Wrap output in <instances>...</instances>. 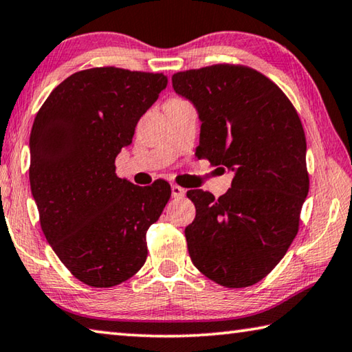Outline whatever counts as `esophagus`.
Instances as JSON below:
<instances>
[{
  "label": "esophagus",
  "mask_w": 352,
  "mask_h": 352,
  "mask_svg": "<svg viewBox=\"0 0 352 352\" xmlns=\"http://www.w3.org/2000/svg\"><path fill=\"white\" fill-rule=\"evenodd\" d=\"M170 190H172V197L174 198H183L184 195H186V189L178 186V184H172Z\"/></svg>",
  "instance_id": "obj_1"
}]
</instances>
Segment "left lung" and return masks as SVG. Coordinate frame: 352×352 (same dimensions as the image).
Here are the masks:
<instances>
[{
  "label": "left lung",
  "instance_id": "left-lung-1",
  "mask_svg": "<svg viewBox=\"0 0 352 352\" xmlns=\"http://www.w3.org/2000/svg\"><path fill=\"white\" fill-rule=\"evenodd\" d=\"M172 87L201 120L195 154L235 170L215 198L190 189L195 219L184 229L190 260L225 287L265 278L285 257L309 190L306 137L296 107L276 82L243 65H212L172 75Z\"/></svg>",
  "mask_w": 352,
  "mask_h": 352
}]
</instances>
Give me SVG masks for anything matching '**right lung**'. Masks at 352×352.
Returning a JSON list of instances; mask_svg holds the SVG:
<instances>
[{
    "instance_id": "right-lung-1",
    "label": "right lung",
    "mask_w": 352,
    "mask_h": 352,
    "mask_svg": "<svg viewBox=\"0 0 352 352\" xmlns=\"http://www.w3.org/2000/svg\"><path fill=\"white\" fill-rule=\"evenodd\" d=\"M166 85L164 74L80 70L50 92L32 126L29 180L43 234L92 287L117 286L142 270L146 232L170 198L168 182L142 188L115 174V157Z\"/></svg>"
}]
</instances>
